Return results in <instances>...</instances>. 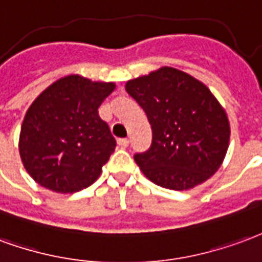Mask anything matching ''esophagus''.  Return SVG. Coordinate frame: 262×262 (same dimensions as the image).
I'll list each match as a JSON object with an SVG mask.
<instances>
[{"instance_id":"1","label":"esophagus","mask_w":262,"mask_h":262,"mask_svg":"<svg viewBox=\"0 0 262 262\" xmlns=\"http://www.w3.org/2000/svg\"><path fill=\"white\" fill-rule=\"evenodd\" d=\"M117 144L121 146V148H127L129 144V139L128 138H118L117 139Z\"/></svg>"}]
</instances>
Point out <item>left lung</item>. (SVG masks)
I'll return each instance as SVG.
<instances>
[{
    "mask_svg": "<svg viewBox=\"0 0 262 262\" xmlns=\"http://www.w3.org/2000/svg\"><path fill=\"white\" fill-rule=\"evenodd\" d=\"M125 89L146 113L149 149L134 159L150 181L169 190H188L208 180L228 150V116L204 83L163 67L127 82Z\"/></svg>",
    "mask_w": 262,
    "mask_h": 262,
    "instance_id": "obj_1",
    "label": "left lung"
}]
</instances>
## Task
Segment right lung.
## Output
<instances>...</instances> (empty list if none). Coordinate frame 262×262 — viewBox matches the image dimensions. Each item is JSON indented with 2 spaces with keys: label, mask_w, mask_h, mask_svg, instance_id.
I'll use <instances>...</instances> for the list:
<instances>
[{
  "label": "right lung",
  "mask_w": 262,
  "mask_h": 262,
  "mask_svg": "<svg viewBox=\"0 0 262 262\" xmlns=\"http://www.w3.org/2000/svg\"><path fill=\"white\" fill-rule=\"evenodd\" d=\"M114 83L70 75L40 95L25 116L19 152L34 181L55 192H76L96 180L116 148L99 116Z\"/></svg>",
  "instance_id": "1"
}]
</instances>
